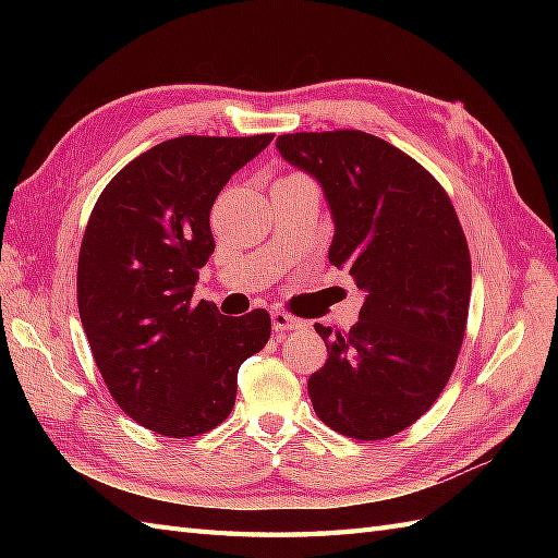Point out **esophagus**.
<instances>
[{
	"label": "esophagus",
	"instance_id": "obj_1",
	"mask_svg": "<svg viewBox=\"0 0 558 558\" xmlns=\"http://www.w3.org/2000/svg\"><path fill=\"white\" fill-rule=\"evenodd\" d=\"M270 324H272V330H276V333H286V330H298V328L304 326L302 318L292 316L288 312H278V310L270 314Z\"/></svg>",
	"mask_w": 558,
	"mask_h": 558
}]
</instances>
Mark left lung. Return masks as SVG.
Listing matches in <instances>:
<instances>
[{
	"instance_id": "8db88e82",
	"label": "left lung",
	"mask_w": 558,
	"mask_h": 558,
	"mask_svg": "<svg viewBox=\"0 0 558 558\" xmlns=\"http://www.w3.org/2000/svg\"><path fill=\"white\" fill-rule=\"evenodd\" d=\"M276 146L322 184L336 225L328 260L366 294L345 333L314 326L328 350L306 384L314 412L342 436L388 438L441 396L465 338L472 266L456 208L417 160L357 129Z\"/></svg>"
}]
</instances>
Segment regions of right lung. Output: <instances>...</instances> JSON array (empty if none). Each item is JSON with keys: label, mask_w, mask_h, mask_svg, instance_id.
Segmentation results:
<instances>
[{"label": "right lung", "mask_w": 558, "mask_h": 558, "mask_svg": "<svg viewBox=\"0 0 558 558\" xmlns=\"http://www.w3.org/2000/svg\"><path fill=\"white\" fill-rule=\"evenodd\" d=\"M272 141H162L102 189L78 252V314L105 386L146 429L184 438L228 420L236 372L270 338V316L228 318L194 304L216 248L210 208L230 177Z\"/></svg>", "instance_id": "add662e5"}]
</instances>
